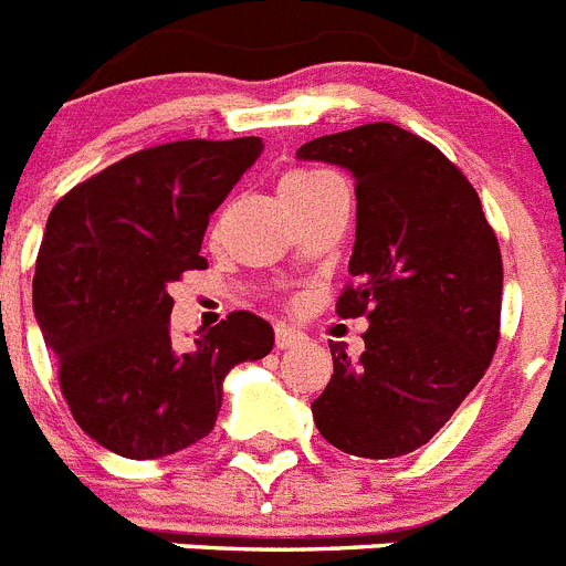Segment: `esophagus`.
Listing matches in <instances>:
<instances>
[{"label":"esophagus","instance_id":"1","mask_svg":"<svg viewBox=\"0 0 566 566\" xmlns=\"http://www.w3.org/2000/svg\"><path fill=\"white\" fill-rule=\"evenodd\" d=\"M300 343H306V334L297 332V328L286 326V323H280V326L274 328V345H277L280 352H283V348H294V345Z\"/></svg>","mask_w":566,"mask_h":566}]
</instances>
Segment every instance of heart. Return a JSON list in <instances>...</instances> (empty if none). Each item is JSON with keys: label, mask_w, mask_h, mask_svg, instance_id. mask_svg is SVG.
<instances>
[{"label": "heart", "mask_w": 566, "mask_h": 566, "mask_svg": "<svg viewBox=\"0 0 566 566\" xmlns=\"http://www.w3.org/2000/svg\"><path fill=\"white\" fill-rule=\"evenodd\" d=\"M334 175L323 172V169H292V172L283 175V181H280V195L289 192H303V189H312L317 184L328 181Z\"/></svg>", "instance_id": "heart-1"}]
</instances>
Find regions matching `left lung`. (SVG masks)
<instances>
[{
	"label": "left lung",
	"instance_id": "obj_1",
	"mask_svg": "<svg viewBox=\"0 0 566 566\" xmlns=\"http://www.w3.org/2000/svg\"><path fill=\"white\" fill-rule=\"evenodd\" d=\"M297 158L354 175L357 240L337 314L368 317L357 363L332 345L314 424L352 457H405L431 442L496 354V232L462 169L397 124L323 135Z\"/></svg>",
	"mask_w": 566,
	"mask_h": 566
}]
</instances>
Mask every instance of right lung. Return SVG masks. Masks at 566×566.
Wrapping results in <instances>:
<instances>
[{
    "instance_id": "right-lung-1",
    "label": "right lung",
    "mask_w": 566,
    "mask_h": 566,
    "mask_svg": "<svg viewBox=\"0 0 566 566\" xmlns=\"http://www.w3.org/2000/svg\"><path fill=\"white\" fill-rule=\"evenodd\" d=\"M260 153V138L138 149L50 212L33 308L70 413L118 457H169L207 437L229 368L272 352V326L252 312H232L192 348L175 345L167 292L207 269L209 214Z\"/></svg>"
}]
</instances>
